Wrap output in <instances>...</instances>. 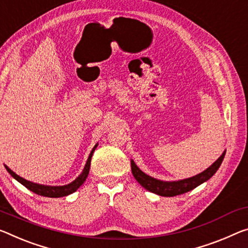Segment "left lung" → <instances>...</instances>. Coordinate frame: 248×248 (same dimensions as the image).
<instances>
[{
  "label": "left lung",
  "mask_w": 248,
  "mask_h": 248,
  "mask_svg": "<svg viewBox=\"0 0 248 248\" xmlns=\"http://www.w3.org/2000/svg\"><path fill=\"white\" fill-rule=\"evenodd\" d=\"M224 155H225V151L223 152V155L219 156L210 168H207L205 171L202 172V173L192 176V178L188 179L174 181V182H164V181L151 178V176L143 173V172L136 166V163L133 162V161H131V171L133 176H135V179L138 181L145 190L161 196H175L193 190L196 186H199L200 184H202L203 182L209 180L211 176H213L215 172L218 170L219 166H221Z\"/></svg>",
  "instance_id": "obj_1"
}]
</instances>
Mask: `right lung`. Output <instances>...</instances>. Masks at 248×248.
Returning <instances> with one entry per match:
<instances>
[{"mask_svg":"<svg viewBox=\"0 0 248 248\" xmlns=\"http://www.w3.org/2000/svg\"><path fill=\"white\" fill-rule=\"evenodd\" d=\"M96 148H97V144L93 147L92 152H90L89 158L87 160V162H86V166L84 168V170H82L81 174L78 176L76 180L73 181L72 183H69V184H67V186H41V184L30 182V181H26L25 179L18 176L16 173H14V172L12 171L10 168H7L6 166H5V169L15 180H17L19 183H22L23 186L29 188L30 191L34 192V193L42 195V196H47V198H62V196H66L68 194L74 193V192L76 191L77 188L85 182L86 179H87L88 173H89V169H90V162H92V156H93V151H95Z\"/></svg>","mask_w":248,"mask_h":248,"instance_id":"add662e5","label":"right lung"}]
</instances>
